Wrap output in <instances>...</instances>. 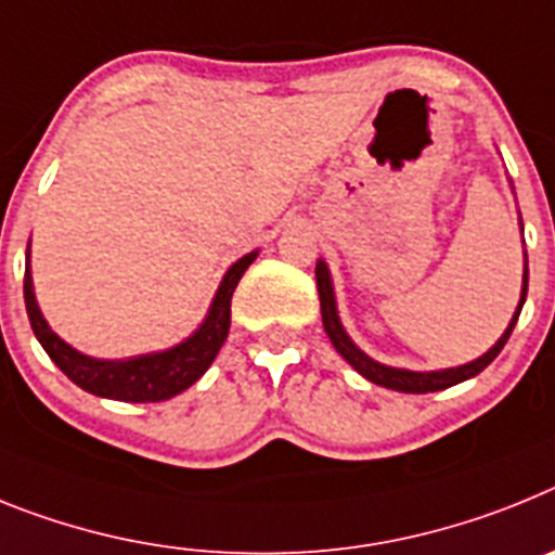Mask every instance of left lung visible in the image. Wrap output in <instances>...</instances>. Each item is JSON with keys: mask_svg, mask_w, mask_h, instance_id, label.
I'll return each mask as SVG.
<instances>
[{"mask_svg": "<svg viewBox=\"0 0 555 555\" xmlns=\"http://www.w3.org/2000/svg\"><path fill=\"white\" fill-rule=\"evenodd\" d=\"M315 282H318V298H321V318H324V330L326 335H330L332 346H335V349L340 351V354H344V358L349 360V363L354 365L365 379L383 385V388H391V391L430 393V391H444V388H450V385H457V383H464V379L475 377V374H480V371H483L486 365L498 358L500 351H503L505 340H508L514 326H517V318L519 312H522L525 296H528V264H525V276H522V298H519L517 312H514V318H511V324L508 330L503 332V337H500L498 344L491 346L489 351H486L483 358L475 360V363L457 365V369H447V371H404V369H388V365L374 363L369 354H363L358 346L351 344L349 335H346L344 326H340V318H337V310H335V293H332L330 271H326L324 262H318Z\"/></svg>", "mask_w": 555, "mask_h": 555, "instance_id": "8db88e82", "label": "left lung"}]
</instances>
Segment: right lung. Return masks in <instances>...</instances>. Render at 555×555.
<instances>
[{
    "instance_id": "1",
    "label": "right lung",
    "mask_w": 555,
    "mask_h": 555,
    "mask_svg": "<svg viewBox=\"0 0 555 555\" xmlns=\"http://www.w3.org/2000/svg\"><path fill=\"white\" fill-rule=\"evenodd\" d=\"M254 257H257V250L231 264L218 296L211 301L204 326L190 340H184L176 349L158 351V354H142V358L133 360H94L66 346L47 326L44 315L38 312L36 296H33L30 268L24 271V305H27V318H30L38 344L44 346L52 363L64 371L72 383L80 385L83 391L98 393V397L105 399H119V402H164V399L186 391L211 365L215 354L223 346L225 335H229L234 287L243 279V273L248 271Z\"/></svg>"
}]
</instances>
